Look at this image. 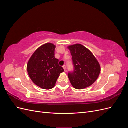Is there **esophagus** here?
I'll list each match as a JSON object with an SVG mask.
<instances>
[{
    "label": "esophagus",
    "instance_id": "1",
    "mask_svg": "<svg viewBox=\"0 0 128 128\" xmlns=\"http://www.w3.org/2000/svg\"><path fill=\"white\" fill-rule=\"evenodd\" d=\"M62 67L64 68V71H65V70H66V65H64L63 66H62Z\"/></svg>",
    "mask_w": 128,
    "mask_h": 128
}]
</instances>
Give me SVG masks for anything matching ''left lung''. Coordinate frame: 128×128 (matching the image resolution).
Segmentation results:
<instances>
[{
    "label": "left lung",
    "instance_id": "obj_1",
    "mask_svg": "<svg viewBox=\"0 0 128 128\" xmlns=\"http://www.w3.org/2000/svg\"><path fill=\"white\" fill-rule=\"evenodd\" d=\"M68 48L71 53L74 66V71L68 74L72 86L80 90L91 86L100 72L98 61L90 50L82 45L77 44Z\"/></svg>",
    "mask_w": 128,
    "mask_h": 128
}]
</instances>
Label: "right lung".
<instances>
[{
  "label": "right lung",
  "mask_w": 128,
  "mask_h": 128,
  "mask_svg": "<svg viewBox=\"0 0 128 128\" xmlns=\"http://www.w3.org/2000/svg\"><path fill=\"white\" fill-rule=\"evenodd\" d=\"M56 46L46 43L34 53L27 64V71L32 82L45 90L55 86L60 74L64 72L54 56Z\"/></svg>",
  "instance_id": "add662e5"
}]
</instances>
